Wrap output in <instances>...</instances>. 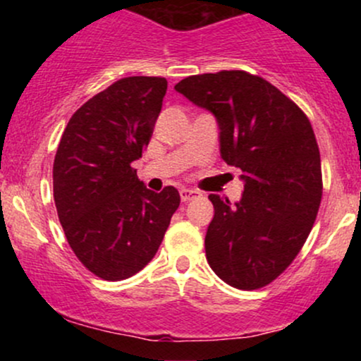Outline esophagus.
I'll return each mask as SVG.
<instances>
[{
	"mask_svg": "<svg viewBox=\"0 0 361 361\" xmlns=\"http://www.w3.org/2000/svg\"><path fill=\"white\" fill-rule=\"evenodd\" d=\"M198 195H200V192H197V190H186L183 188L180 192V197H181V202H190L193 200V198H197Z\"/></svg>",
	"mask_w": 361,
	"mask_h": 361,
	"instance_id": "1",
	"label": "esophagus"
}]
</instances>
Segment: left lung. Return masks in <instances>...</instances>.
Wrapping results in <instances>:
<instances>
[{
    "label": "left lung",
    "instance_id": "obj_1",
    "mask_svg": "<svg viewBox=\"0 0 361 361\" xmlns=\"http://www.w3.org/2000/svg\"><path fill=\"white\" fill-rule=\"evenodd\" d=\"M175 90L212 111L222 159L243 171L241 202L209 195L215 214L205 235L207 261L231 287H267L299 255L321 205L312 126L297 103L246 71L195 74Z\"/></svg>",
    "mask_w": 361,
    "mask_h": 361
}]
</instances>
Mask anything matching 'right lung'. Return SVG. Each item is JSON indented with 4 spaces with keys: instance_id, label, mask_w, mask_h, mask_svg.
I'll list each match as a JSON object with an SVG mask.
<instances>
[{
    "instance_id": "add662e5",
    "label": "right lung",
    "mask_w": 361,
    "mask_h": 361,
    "mask_svg": "<svg viewBox=\"0 0 361 361\" xmlns=\"http://www.w3.org/2000/svg\"><path fill=\"white\" fill-rule=\"evenodd\" d=\"M168 81L128 76L90 98L66 126L54 159V202L69 246L93 275L118 281L154 258L180 193H154L132 161L142 157Z\"/></svg>"
}]
</instances>
